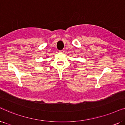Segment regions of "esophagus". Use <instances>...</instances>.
<instances>
[{"mask_svg":"<svg viewBox=\"0 0 125 125\" xmlns=\"http://www.w3.org/2000/svg\"><path fill=\"white\" fill-rule=\"evenodd\" d=\"M64 52H65V51L64 50V49H62V50L60 51V52H61V53H64Z\"/></svg>","mask_w":125,"mask_h":125,"instance_id":"34e87169","label":"esophagus"}]
</instances>
